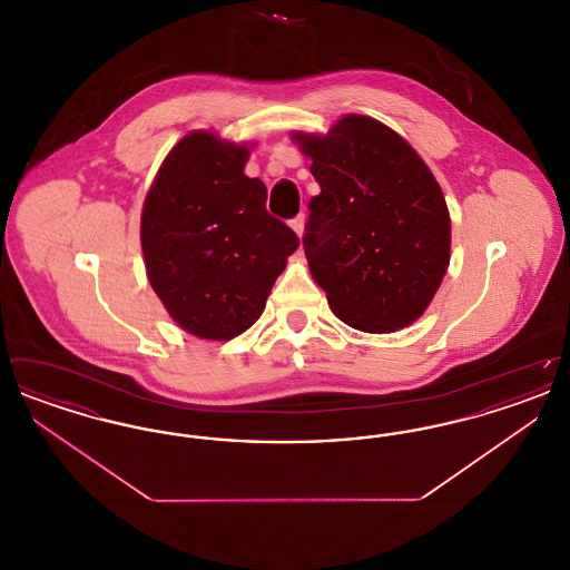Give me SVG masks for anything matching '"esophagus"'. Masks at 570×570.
<instances>
[{
  "instance_id": "1",
  "label": "esophagus",
  "mask_w": 570,
  "mask_h": 570,
  "mask_svg": "<svg viewBox=\"0 0 570 570\" xmlns=\"http://www.w3.org/2000/svg\"><path fill=\"white\" fill-rule=\"evenodd\" d=\"M291 226H293V230H295L298 237H301V235H303V230H305V216H303V214H298L297 217H293V219H291Z\"/></svg>"
}]
</instances>
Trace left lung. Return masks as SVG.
<instances>
[{
	"mask_svg": "<svg viewBox=\"0 0 570 570\" xmlns=\"http://www.w3.org/2000/svg\"><path fill=\"white\" fill-rule=\"evenodd\" d=\"M293 138L321 186L303 247L331 309L365 333L412 325L451 261V217L432 170L365 115L342 117L325 136Z\"/></svg>",
	"mask_w": 570,
	"mask_h": 570,
	"instance_id": "left-lung-1",
	"label": "left lung"
}]
</instances>
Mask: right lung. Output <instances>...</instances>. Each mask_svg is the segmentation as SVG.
<instances>
[{
	"mask_svg": "<svg viewBox=\"0 0 570 570\" xmlns=\"http://www.w3.org/2000/svg\"><path fill=\"white\" fill-rule=\"evenodd\" d=\"M249 149L214 132L166 156L140 216L151 288L191 335L226 342L254 325L298 237L267 212V188L244 173Z\"/></svg>",
	"mask_w": 570,
	"mask_h": 570,
	"instance_id": "obj_1",
	"label": "right lung"
}]
</instances>
